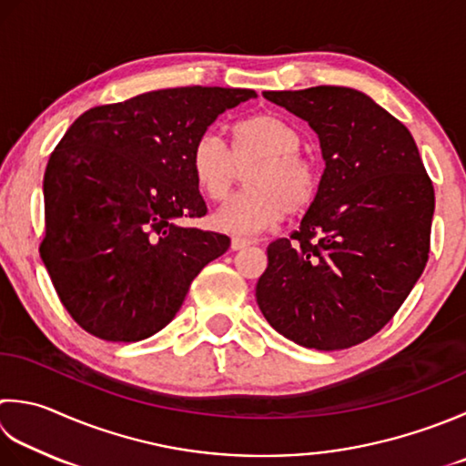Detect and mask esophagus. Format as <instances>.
<instances>
[{"label": "esophagus", "instance_id": "1", "mask_svg": "<svg viewBox=\"0 0 466 466\" xmlns=\"http://www.w3.org/2000/svg\"><path fill=\"white\" fill-rule=\"evenodd\" d=\"M258 240H254V238H242V236H234L232 238V250H242V248H246V246H252V244H257Z\"/></svg>", "mask_w": 466, "mask_h": 466}]
</instances>
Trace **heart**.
Listing matches in <instances>:
<instances>
[{
  "instance_id": "obj_1",
  "label": "heart",
  "mask_w": 466,
  "mask_h": 466,
  "mask_svg": "<svg viewBox=\"0 0 466 466\" xmlns=\"http://www.w3.org/2000/svg\"><path fill=\"white\" fill-rule=\"evenodd\" d=\"M234 147L208 131L198 137L189 153L191 176L198 189L222 202L238 181V167L257 161L246 186L214 214L212 222L222 232L257 234L275 226L289 212H303L315 202L321 187L317 166L300 155V135L285 118L272 113L246 116L232 127Z\"/></svg>"
}]
</instances>
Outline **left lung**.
<instances>
[{
	"mask_svg": "<svg viewBox=\"0 0 466 466\" xmlns=\"http://www.w3.org/2000/svg\"><path fill=\"white\" fill-rule=\"evenodd\" d=\"M262 96L309 123L325 169L299 230L268 244L257 303L287 339L348 350L376 335L420 279L431 252L432 181L410 131L360 90Z\"/></svg>",
	"mask_w": 466,
	"mask_h": 466,
	"instance_id": "1",
	"label": "left lung"
}]
</instances>
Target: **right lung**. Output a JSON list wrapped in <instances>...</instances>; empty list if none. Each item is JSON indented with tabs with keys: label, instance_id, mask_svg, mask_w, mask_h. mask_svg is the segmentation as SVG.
Wrapping results in <instances>:
<instances>
[{
	"label": "right lung",
	"instance_id": "right-lung-1",
	"mask_svg": "<svg viewBox=\"0 0 466 466\" xmlns=\"http://www.w3.org/2000/svg\"><path fill=\"white\" fill-rule=\"evenodd\" d=\"M248 88L151 90L88 108L64 133L44 173L40 257L70 317L105 341L161 331L199 270L230 248L218 232L179 226L208 208L189 153Z\"/></svg>",
	"mask_w": 466,
	"mask_h": 466
}]
</instances>
